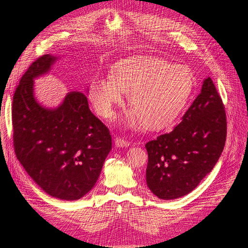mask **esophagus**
<instances>
[{
	"label": "esophagus",
	"mask_w": 248,
	"mask_h": 248,
	"mask_svg": "<svg viewBox=\"0 0 248 248\" xmlns=\"http://www.w3.org/2000/svg\"><path fill=\"white\" fill-rule=\"evenodd\" d=\"M115 145L116 147H119V148H126L129 146V142L121 139V138H116L115 139Z\"/></svg>",
	"instance_id": "1"
}]
</instances>
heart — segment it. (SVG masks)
<instances>
[{"label":"heart","mask_w":248,"mask_h":248,"mask_svg":"<svg viewBox=\"0 0 248 248\" xmlns=\"http://www.w3.org/2000/svg\"><path fill=\"white\" fill-rule=\"evenodd\" d=\"M188 68L172 65L155 56H136L111 66L109 78H95L89 98L99 116L111 119L115 108L128 94L132 108L124 118L128 128L150 130L168 128L181 114L193 90Z\"/></svg>","instance_id":"b5f03b06"}]
</instances>
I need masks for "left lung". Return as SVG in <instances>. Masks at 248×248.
<instances>
[{"label":"left lung","instance_id":"1","mask_svg":"<svg viewBox=\"0 0 248 248\" xmlns=\"http://www.w3.org/2000/svg\"><path fill=\"white\" fill-rule=\"evenodd\" d=\"M226 138L223 103L212 79L207 78L182 122L146 144L149 189L167 201L191 192L218 161Z\"/></svg>","mask_w":248,"mask_h":248}]
</instances>
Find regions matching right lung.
<instances>
[{
  "label": "right lung",
  "mask_w": 248,
  "mask_h": 248,
  "mask_svg": "<svg viewBox=\"0 0 248 248\" xmlns=\"http://www.w3.org/2000/svg\"><path fill=\"white\" fill-rule=\"evenodd\" d=\"M58 59L44 55L22 76L13 96V145L21 166L43 191L77 201L98 180L111 137L90 110L84 93H67L56 108L37 101L34 79L47 74Z\"/></svg>",
  "instance_id": "right-lung-1"
}]
</instances>
